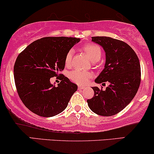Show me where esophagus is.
Masks as SVG:
<instances>
[{
  "instance_id": "1",
  "label": "esophagus",
  "mask_w": 154,
  "mask_h": 154,
  "mask_svg": "<svg viewBox=\"0 0 154 154\" xmlns=\"http://www.w3.org/2000/svg\"><path fill=\"white\" fill-rule=\"evenodd\" d=\"M85 88H86V87L83 86H79V87H78V88H79V90H82V89H84Z\"/></svg>"
}]
</instances>
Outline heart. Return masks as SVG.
Here are the masks:
<instances>
[{
	"label": "heart",
	"instance_id": "obj_1",
	"mask_svg": "<svg viewBox=\"0 0 154 154\" xmlns=\"http://www.w3.org/2000/svg\"><path fill=\"white\" fill-rule=\"evenodd\" d=\"M81 50L88 56L91 61L94 63L95 65L101 58L102 50L99 45L96 43H87L83 45ZM72 57H73V51H68L66 55L65 60H64L65 66L67 67L71 66ZM68 77L70 80L73 82L79 85H83L88 82L89 79L92 77V73L91 72L83 71L81 70H74L70 72L68 74Z\"/></svg>",
	"mask_w": 154,
	"mask_h": 154
}]
</instances>
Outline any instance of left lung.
I'll use <instances>...</instances> for the list:
<instances>
[{
	"label": "left lung",
	"mask_w": 154,
	"mask_h": 154,
	"mask_svg": "<svg viewBox=\"0 0 154 154\" xmlns=\"http://www.w3.org/2000/svg\"><path fill=\"white\" fill-rule=\"evenodd\" d=\"M92 41L103 47L106 58L105 68L95 82L108 81L110 85L105 91L92 87L94 96L87 102L96 114L111 116L122 111L136 96L141 83L140 62L135 51L122 41L95 36Z\"/></svg>",
	"instance_id": "1"
}]
</instances>
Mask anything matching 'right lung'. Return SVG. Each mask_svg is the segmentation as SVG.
<instances>
[{"instance_id": "right-lung-1", "label": "right lung", "mask_w": 154, "mask_h": 154, "mask_svg": "<svg viewBox=\"0 0 154 154\" xmlns=\"http://www.w3.org/2000/svg\"><path fill=\"white\" fill-rule=\"evenodd\" d=\"M80 39L72 37H44L33 41L17 57L14 80L20 100L26 108L43 117L54 116L67 107L78 86L65 75L58 86L50 82L61 74L65 56Z\"/></svg>"}]
</instances>
